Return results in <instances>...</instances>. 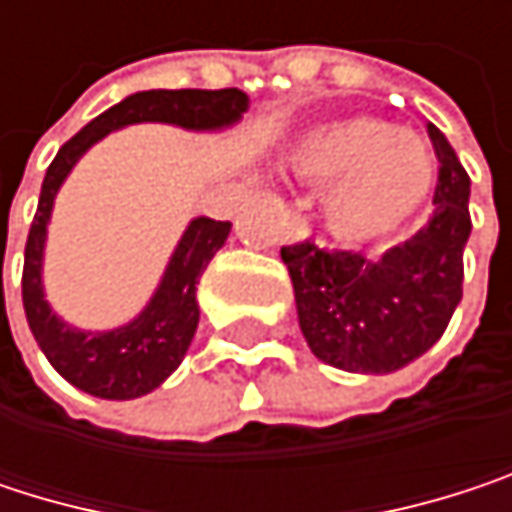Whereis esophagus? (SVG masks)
<instances>
[{"mask_svg":"<svg viewBox=\"0 0 512 512\" xmlns=\"http://www.w3.org/2000/svg\"><path fill=\"white\" fill-rule=\"evenodd\" d=\"M284 237H287L290 243L305 240V237H308V222H305V216H299V213H287V219H284Z\"/></svg>","mask_w":512,"mask_h":512,"instance_id":"1","label":"esophagus"}]
</instances>
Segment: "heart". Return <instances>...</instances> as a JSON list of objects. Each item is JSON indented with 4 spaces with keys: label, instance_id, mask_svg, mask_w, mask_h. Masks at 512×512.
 Returning a JSON list of instances; mask_svg holds the SVG:
<instances>
[{
    "label": "heart",
    "instance_id": "1",
    "mask_svg": "<svg viewBox=\"0 0 512 512\" xmlns=\"http://www.w3.org/2000/svg\"><path fill=\"white\" fill-rule=\"evenodd\" d=\"M293 171L326 186L323 219L344 243H367L400 228L427 198V148L376 118H344L311 130L290 156Z\"/></svg>",
    "mask_w": 512,
    "mask_h": 512
}]
</instances>
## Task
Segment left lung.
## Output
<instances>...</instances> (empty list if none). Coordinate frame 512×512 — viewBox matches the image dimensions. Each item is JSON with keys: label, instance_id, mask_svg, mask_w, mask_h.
I'll list each match as a JSON object with an SVG mask.
<instances>
[{"label": "left lung", "instance_id": "1", "mask_svg": "<svg viewBox=\"0 0 512 512\" xmlns=\"http://www.w3.org/2000/svg\"><path fill=\"white\" fill-rule=\"evenodd\" d=\"M439 156L430 222L382 257L326 252L305 240L284 246L299 329L311 353L350 373H391L424 356L462 299V252L471 234V180L439 127H427Z\"/></svg>", "mask_w": 512, "mask_h": 512}]
</instances>
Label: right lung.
<instances>
[{
	"label": "right lung",
	"mask_w": 512,
	"mask_h": 512,
	"mask_svg": "<svg viewBox=\"0 0 512 512\" xmlns=\"http://www.w3.org/2000/svg\"><path fill=\"white\" fill-rule=\"evenodd\" d=\"M246 109H249V97L240 88L139 91L121 100L118 106L106 109L103 115H97L91 124H85L70 142L61 145V151L50 162L41 186L38 213L26 240L23 308H26L29 329L38 347L44 350V356L79 391L103 400H133L154 391L156 385H162L177 370L198 329V299H195L198 278L204 275L213 255L225 246L231 234V222H216L207 216L192 219L145 311L127 326H118L112 332H82L52 314L41 281L47 222L52 216V201L58 186L70 174L76 159L112 130H121L127 124H145V121L174 124L183 130H222L237 124Z\"/></svg>",
	"instance_id": "1"
}]
</instances>
